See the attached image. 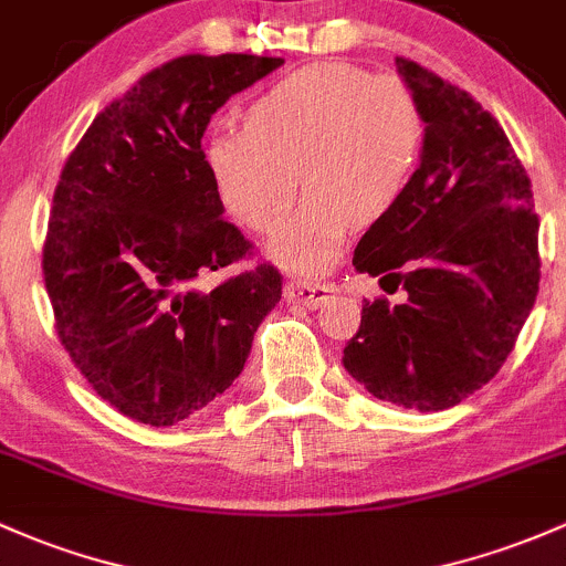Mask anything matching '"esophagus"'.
<instances>
[{
	"mask_svg": "<svg viewBox=\"0 0 566 566\" xmlns=\"http://www.w3.org/2000/svg\"><path fill=\"white\" fill-rule=\"evenodd\" d=\"M333 295V284L325 282H287L284 284V298L290 303H303L306 308L323 306Z\"/></svg>",
	"mask_w": 566,
	"mask_h": 566,
	"instance_id": "34e87169",
	"label": "esophagus"
}]
</instances>
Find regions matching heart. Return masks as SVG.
I'll return each mask as SVG.
<instances>
[{
  "label": "heart",
  "instance_id": "b5f03b06",
  "mask_svg": "<svg viewBox=\"0 0 566 566\" xmlns=\"http://www.w3.org/2000/svg\"><path fill=\"white\" fill-rule=\"evenodd\" d=\"M423 143V111L407 83L353 62H314L260 94L247 127L213 129L206 163L222 206L254 233L273 228L306 189L271 252L293 271L317 273L355 222L377 224L396 211Z\"/></svg>",
  "mask_w": 566,
  "mask_h": 566
}]
</instances>
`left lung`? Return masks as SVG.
Returning a JSON list of instances; mask_svg holds the SVG:
<instances>
[{
  "label": "left lung",
  "instance_id": "8db88e82",
  "mask_svg": "<svg viewBox=\"0 0 566 566\" xmlns=\"http://www.w3.org/2000/svg\"><path fill=\"white\" fill-rule=\"evenodd\" d=\"M396 64L423 111V157L353 265L407 298L363 301L342 363L371 396L439 412L491 382L513 353L539 290V219L496 118L412 59Z\"/></svg>",
  "mask_w": 566,
  "mask_h": 566
}]
</instances>
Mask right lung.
I'll return each instance as SVG.
<instances>
[{
	"instance_id": "right-lung-1",
	"label": "right lung",
	"mask_w": 566,
	"mask_h": 566,
	"mask_svg": "<svg viewBox=\"0 0 566 566\" xmlns=\"http://www.w3.org/2000/svg\"><path fill=\"white\" fill-rule=\"evenodd\" d=\"M284 59L187 53L97 113L64 163L43 243L53 328L103 401L174 426L235 382L282 298L271 263L208 290L252 243L222 219L200 148L211 116Z\"/></svg>"
}]
</instances>
